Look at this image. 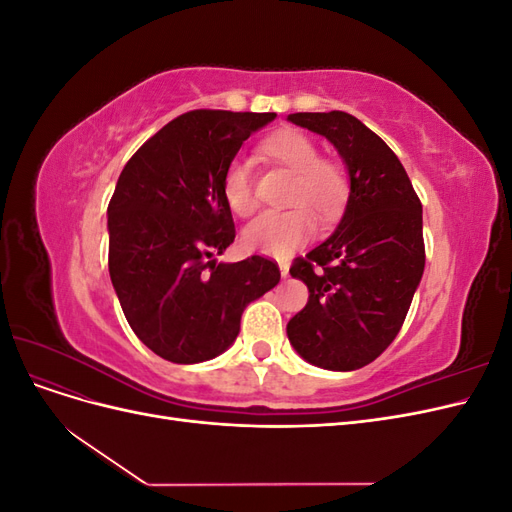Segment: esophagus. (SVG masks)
I'll list each match as a JSON object with an SVG mask.
<instances>
[{
    "instance_id": "34e87169",
    "label": "esophagus",
    "mask_w": 512,
    "mask_h": 512,
    "mask_svg": "<svg viewBox=\"0 0 512 512\" xmlns=\"http://www.w3.org/2000/svg\"><path fill=\"white\" fill-rule=\"evenodd\" d=\"M280 273H282V277H288V262H280Z\"/></svg>"
}]
</instances>
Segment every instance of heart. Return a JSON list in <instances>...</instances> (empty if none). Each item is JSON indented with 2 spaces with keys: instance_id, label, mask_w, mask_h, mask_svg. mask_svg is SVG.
<instances>
[{
  "instance_id": "b5f03b06",
  "label": "heart",
  "mask_w": 512,
  "mask_h": 512,
  "mask_svg": "<svg viewBox=\"0 0 512 512\" xmlns=\"http://www.w3.org/2000/svg\"><path fill=\"white\" fill-rule=\"evenodd\" d=\"M262 153L294 173V181L284 211H265L247 224L243 243L247 250L267 256L284 258L294 247L312 237L316 216L331 222L344 209L350 192L346 170L333 160L318 158V147L307 134L299 130H282L262 143ZM222 196L226 207L247 218L256 209L252 190V168L245 158L232 160L222 177Z\"/></svg>"
}]
</instances>
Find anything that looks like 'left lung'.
<instances>
[{
  "label": "left lung",
  "mask_w": 512,
  "mask_h": 512,
  "mask_svg": "<svg viewBox=\"0 0 512 512\" xmlns=\"http://www.w3.org/2000/svg\"><path fill=\"white\" fill-rule=\"evenodd\" d=\"M337 149L350 192L342 220L290 275L309 299L286 333L307 363L354 371L389 348L425 271L423 207L406 168L365 123L344 111L292 113Z\"/></svg>",
  "instance_id": "obj_1"
}]
</instances>
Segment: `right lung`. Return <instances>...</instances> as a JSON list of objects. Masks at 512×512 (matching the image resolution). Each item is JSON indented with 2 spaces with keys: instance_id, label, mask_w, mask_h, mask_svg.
<instances>
[{
  "instance_id": "right-lung-1",
  "label": "right lung",
  "mask_w": 512,
  "mask_h": 512,
  "mask_svg": "<svg viewBox=\"0 0 512 512\" xmlns=\"http://www.w3.org/2000/svg\"><path fill=\"white\" fill-rule=\"evenodd\" d=\"M275 113L192 111L153 134L108 203V273L136 337L162 359L226 352L252 301L280 284L273 260L218 262L235 241L222 177Z\"/></svg>"
}]
</instances>
